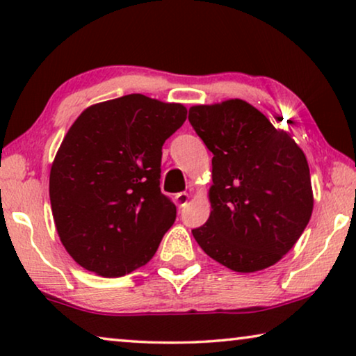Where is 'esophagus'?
<instances>
[{
	"label": "esophagus",
	"mask_w": 356,
	"mask_h": 356,
	"mask_svg": "<svg viewBox=\"0 0 356 356\" xmlns=\"http://www.w3.org/2000/svg\"><path fill=\"white\" fill-rule=\"evenodd\" d=\"M188 199H189V194H188V193H178L177 196H175V201H177L178 207H184V206H186Z\"/></svg>",
	"instance_id": "34e87169"
}]
</instances>
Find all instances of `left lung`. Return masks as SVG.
<instances>
[{
	"label": "left lung",
	"instance_id": "left-lung-1",
	"mask_svg": "<svg viewBox=\"0 0 356 356\" xmlns=\"http://www.w3.org/2000/svg\"><path fill=\"white\" fill-rule=\"evenodd\" d=\"M188 120L213 154L212 211L193 230L197 245L243 274L274 266L298 241L313 212L303 150L240 99L191 106Z\"/></svg>",
	"mask_w": 356,
	"mask_h": 356
}]
</instances>
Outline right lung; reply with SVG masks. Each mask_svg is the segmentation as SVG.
<instances>
[{"label": "right lung", "instance_id": "1", "mask_svg": "<svg viewBox=\"0 0 356 356\" xmlns=\"http://www.w3.org/2000/svg\"><path fill=\"white\" fill-rule=\"evenodd\" d=\"M181 104L131 94L86 108L53 160L50 202L70 256L102 277L152 259L177 218L160 191L162 145L186 120Z\"/></svg>", "mask_w": 356, "mask_h": 356}]
</instances>
